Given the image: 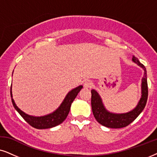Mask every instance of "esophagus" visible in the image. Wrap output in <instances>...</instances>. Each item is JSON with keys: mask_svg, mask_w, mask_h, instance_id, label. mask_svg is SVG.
<instances>
[{"mask_svg": "<svg viewBox=\"0 0 157 157\" xmlns=\"http://www.w3.org/2000/svg\"><path fill=\"white\" fill-rule=\"evenodd\" d=\"M84 86L85 87H91L92 86H93V82H92L91 81L89 80H85L84 82Z\"/></svg>", "mask_w": 157, "mask_h": 157, "instance_id": "obj_1", "label": "esophagus"}]
</instances>
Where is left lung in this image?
<instances>
[{"label": "left lung", "instance_id": "1", "mask_svg": "<svg viewBox=\"0 0 157 157\" xmlns=\"http://www.w3.org/2000/svg\"><path fill=\"white\" fill-rule=\"evenodd\" d=\"M132 60L138 65L144 69V77L142 79V95L139 104L135 109L127 113L114 114L110 113L105 109L102 103L99 95L95 90H91V105L94 117L99 124L111 128H124L131 124L145 108L148 99V84L147 70L143 64L136 57H133Z\"/></svg>", "mask_w": 157, "mask_h": 157}]
</instances>
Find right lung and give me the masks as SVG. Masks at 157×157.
<instances>
[{"mask_svg":"<svg viewBox=\"0 0 157 157\" xmlns=\"http://www.w3.org/2000/svg\"><path fill=\"white\" fill-rule=\"evenodd\" d=\"M82 88V86H79L75 89H73L70 93L67 94L66 98H64V101L62 102L61 105L58 108L57 110H55L52 113L47 115L45 116L41 117H33L29 116L21 111L18 108L14 103L13 98H11L12 103H13V107L17 110L23 118L31 126L37 129H45L50 128L52 127L57 126L58 125L61 124L63 121L65 120L67 116L70 112L71 105L73 100L77 97V94L80 91V90ZM10 96L12 98L11 91H10Z\"/></svg>","mask_w":157,"mask_h":157,"instance_id":"1","label":"right lung"}]
</instances>
